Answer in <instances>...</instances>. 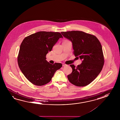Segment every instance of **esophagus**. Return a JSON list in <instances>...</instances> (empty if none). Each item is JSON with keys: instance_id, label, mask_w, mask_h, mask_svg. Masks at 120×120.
I'll return each mask as SVG.
<instances>
[{"instance_id": "1", "label": "esophagus", "mask_w": 120, "mask_h": 120, "mask_svg": "<svg viewBox=\"0 0 120 120\" xmlns=\"http://www.w3.org/2000/svg\"><path fill=\"white\" fill-rule=\"evenodd\" d=\"M67 66V64H64V63L62 64V66L63 67H65V66Z\"/></svg>"}]
</instances>
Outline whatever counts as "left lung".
I'll use <instances>...</instances> for the list:
<instances>
[{
	"instance_id": "8db88e82",
	"label": "left lung",
	"mask_w": 120,
	"mask_h": 120,
	"mask_svg": "<svg viewBox=\"0 0 120 120\" xmlns=\"http://www.w3.org/2000/svg\"><path fill=\"white\" fill-rule=\"evenodd\" d=\"M61 33L71 41L75 56L82 61L76 68L71 64L72 72L68 75V79L77 86L89 85L99 74L104 64L100 42L94 35L82 31L62 32Z\"/></svg>"
}]
</instances>
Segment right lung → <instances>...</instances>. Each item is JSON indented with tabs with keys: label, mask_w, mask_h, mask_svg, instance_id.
<instances>
[{
	"label": "right lung",
	"mask_w": 120,
	"mask_h": 120,
	"mask_svg": "<svg viewBox=\"0 0 120 120\" xmlns=\"http://www.w3.org/2000/svg\"><path fill=\"white\" fill-rule=\"evenodd\" d=\"M59 32L40 31L26 37L21 44L18 56L19 68L29 82L37 86L49 82L61 63L51 64L46 56L59 38Z\"/></svg>",
	"instance_id": "1"
}]
</instances>
